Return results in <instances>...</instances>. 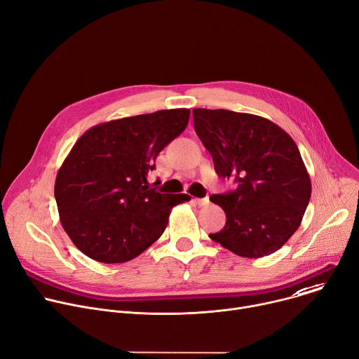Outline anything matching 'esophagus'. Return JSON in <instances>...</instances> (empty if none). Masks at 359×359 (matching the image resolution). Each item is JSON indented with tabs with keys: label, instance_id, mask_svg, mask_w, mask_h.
<instances>
[{
	"label": "esophagus",
	"instance_id": "esophagus-1",
	"mask_svg": "<svg viewBox=\"0 0 359 359\" xmlns=\"http://www.w3.org/2000/svg\"><path fill=\"white\" fill-rule=\"evenodd\" d=\"M196 203L199 206H208L210 203V201H209V198H202V199H196Z\"/></svg>",
	"mask_w": 359,
	"mask_h": 359
}]
</instances>
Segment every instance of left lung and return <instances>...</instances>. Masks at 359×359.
Segmentation results:
<instances>
[{
	"label": "left lung",
	"instance_id": "left-lung-1",
	"mask_svg": "<svg viewBox=\"0 0 359 359\" xmlns=\"http://www.w3.org/2000/svg\"><path fill=\"white\" fill-rule=\"evenodd\" d=\"M193 124L216 173L238 184L210 196L226 224L209 238L243 257L280 249L299 227L312 191L297 143L278 124L248 113L194 109Z\"/></svg>",
	"mask_w": 359,
	"mask_h": 359
}]
</instances>
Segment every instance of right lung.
<instances>
[{
	"instance_id": "right-lung-1",
	"label": "right lung",
	"mask_w": 359,
	"mask_h": 359,
	"mask_svg": "<svg viewBox=\"0 0 359 359\" xmlns=\"http://www.w3.org/2000/svg\"><path fill=\"white\" fill-rule=\"evenodd\" d=\"M189 109L158 110L97 124L58 169L54 196L73 243L102 264H123L165 232L172 209L189 194L149 187L154 160L189 123Z\"/></svg>"
}]
</instances>
